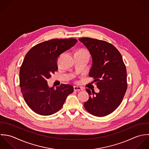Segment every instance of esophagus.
Instances as JSON below:
<instances>
[{"label": "esophagus", "instance_id": "34e87169", "mask_svg": "<svg viewBox=\"0 0 149 149\" xmlns=\"http://www.w3.org/2000/svg\"><path fill=\"white\" fill-rule=\"evenodd\" d=\"M74 90L75 91H79L82 90V88L78 86H74Z\"/></svg>", "mask_w": 149, "mask_h": 149}]
</instances>
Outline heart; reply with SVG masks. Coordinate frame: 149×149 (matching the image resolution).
<instances>
[{"mask_svg": "<svg viewBox=\"0 0 149 149\" xmlns=\"http://www.w3.org/2000/svg\"><path fill=\"white\" fill-rule=\"evenodd\" d=\"M75 54H78V55H86L88 56L89 57V53L88 52V50L84 49V48H81L79 49L77 51V52H76Z\"/></svg>", "mask_w": 149, "mask_h": 149, "instance_id": "obj_1", "label": "heart"}]
</instances>
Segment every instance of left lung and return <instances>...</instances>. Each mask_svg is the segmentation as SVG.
<instances>
[{"label":"left lung","instance_id":"1","mask_svg":"<svg viewBox=\"0 0 149 149\" xmlns=\"http://www.w3.org/2000/svg\"><path fill=\"white\" fill-rule=\"evenodd\" d=\"M92 58L90 77L93 78L100 92L86 89L89 94L84 103L90 114L102 117L112 113L121 104L127 89V70L117 48L107 41L89 37L79 38Z\"/></svg>","mask_w":149,"mask_h":149}]
</instances>
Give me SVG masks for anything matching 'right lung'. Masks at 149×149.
<instances>
[{"mask_svg":"<svg viewBox=\"0 0 149 149\" xmlns=\"http://www.w3.org/2000/svg\"><path fill=\"white\" fill-rule=\"evenodd\" d=\"M77 41L72 38L52 39L36 45L26 54L20 68L19 86L26 103L35 113L48 116L57 112L74 91L68 84L49 88L47 79L58 70L60 55Z\"/></svg>","mask_w":149,"mask_h":149,"instance_id":"right-lung-1","label":"right lung"}]
</instances>
